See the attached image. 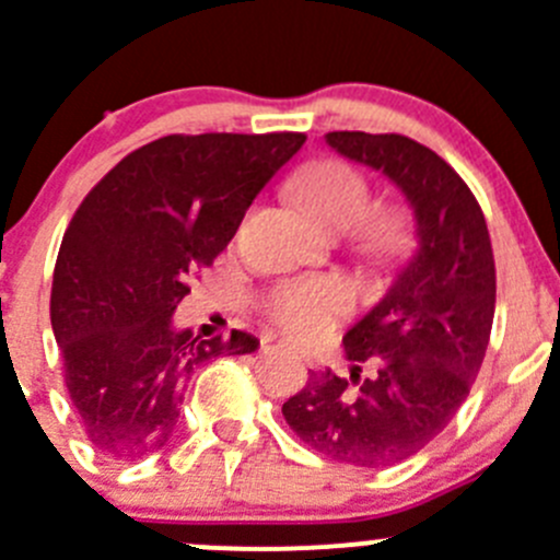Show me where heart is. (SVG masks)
Masks as SVG:
<instances>
[{
	"label": "heart",
	"instance_id": "b5f03b06",
	"mask_svg": "<svg viewBox=\"0 0 560 560\" xmlns=\"http://www.w3.org/2000/svg\"><path fill=\"white\" fill-rule=\"evenodd\" d=\"M298 205L328 232L352 230V243L372 262H390L410 246V221L396 208H372V188L361 172L336 159L308 164L295 177ZM341 281H287L265 301L270 319L298 336L325 334L350 308Z\"/></svg>",
	"mask_w": 560,
	"mask_h": 560
}]
</instances>
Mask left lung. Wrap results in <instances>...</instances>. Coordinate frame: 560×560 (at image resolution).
Masks as SVG:
<instances>
[{
    "instance_id": "left-lung-1",
    "label": "left lung",
    "mask_w": 560,
    "mask_h": 560,
    "mask_svg": "<svg viewBox=\"0 0 560 560\" xmlns=\"http://www.w3.org/2000/svg\"><path fill=\"white\" fill-rule=\"evenodd\" d=\"M325 142L401 188L416 213L418 252L388 295L347 330L350 377L308 372L281 412L323 457L388 468L443 432L470 394L495 317V257L474 191L430 148L363 130H334Z\"/></svg>"
}]
</instances>
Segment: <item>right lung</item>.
Masks as SVG:
<instances>
[{
	"mask_svg": "<svg viewBox=\"0 0 560 560\" xmlns=\"http://www.w3.org/2000/svg\"><path fill=\"white\" fill-rule=\"evenodd\" d=\"M306 133H172L125 155L84 197L54 265L51 328L86 441L136 459L170 441L194 369L257 339L172 328L188 281L235 237L248 205Z\"/></svg>",
	"mask_w": 560,
	"mask_h": 560,
	"instance_id": "1",
	"label": "right lung"
}]
</instances>
